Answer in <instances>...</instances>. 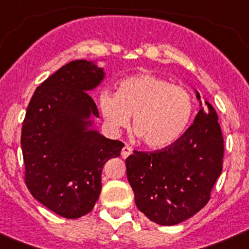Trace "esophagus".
<instances>
[{"label":"esophagus","mask_w":249,"mask_h":249,"mask_svg":"<svg viewBox=\"0 0 249 249\" xmlns=\"http://www.w3.org/2000/svg\"><path fill=\"white\" fill-rule=\"evenodd\" d=\"M132 151H133V149H132L131 147L127 146V144H126V146H124V147H123V148H122V151H121V156H122L123 158H127L129 155H131Z\"/></svg>","instance_id":"obj_1"}]
</instances>
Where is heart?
<instances>
[{"label": "heart", "mask_w": 249, "mask_h": 249, "mask_svg": "<svg viewBox=\"0 0 249 249\" xmlns=\"http://www.w3.org/2000/svg\"><path fill=\"white\" fill-rule=\"evenodd\" d=\"M100 109L113 131L126 127L132 117L133 129L149 148H166L190 126L195 101L190 91L169 81L142 73L118 83L117 93L103 91Z\"/></svg>", "instance_id": "obj_1"}]
</instances>
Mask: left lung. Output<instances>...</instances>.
Listing matches in <instances>:
<instances>
[{"label": "left lung", "instance_id": "left-lung-1", "mask_svg": "<svg viewBox=\"0 0 249 249\" xmlns=\"http://www.w3.org/2000/svg\"><path fill=\"white\" fill-rule=\"evenodd\" d=\"M199 100V94L197 93ZM175 143L127 157V178L138 210L162 226L190 218L208 203L223 168L224 141L210 103Z\"/></svg>", "mask_w": 249, "mask_h": 249}]
</instances>
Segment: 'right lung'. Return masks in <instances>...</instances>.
Segmentation results:
<instances>
[{"instance_id": "1", "label": "right lung", "mask_w": 249, "mask_h": 249, "mask_svg": "<svg viewBox=\"0 0 249 249\" xmlns=\"http://www.w3.org/2000/svg\"><path fill=\"white\" fill-rule=\"evenodd\" d=\"M103 70L80 59L51 74L35 91L22 122L21 147L28 191L48 210L74 219L91 212L102 188V168L123 143L86 131L82 118L98 117L89 91Z\"/></svg>"}]
</instances>
